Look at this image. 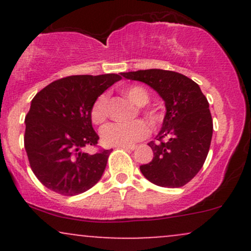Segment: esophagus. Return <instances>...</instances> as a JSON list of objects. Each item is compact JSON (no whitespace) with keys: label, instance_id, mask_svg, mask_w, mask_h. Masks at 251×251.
<instances>
[{"label":"esophagus","instance_id":"34e87169","mask_svg":"<svg viewBox=\"0 0 251 251\" xmlns=\"http://www.w3.org/2000/svg\"><path fill=\"white\" fill-rule=\"evenodd\" d=\"M118 148L124 149V150H129V151H133V150L137 149V146H135V145H120V146H118Z\"/></svg>","mask_w":251,"mask_h":251}]
</instances>
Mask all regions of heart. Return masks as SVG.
<instances>
[{
  "mask_svg": "<svg viewBox=\"0 0 251 251\" xmlns=\"http://www.w3.org/2000/svg\"><path fill=\"white\" fill-rule=\"evenodd\" d=\"M123 94L135 106L146 105L150 100V94L142 86H128L123 89ZM144 117L150 125L155 126L160 122V113L154 107H144L142 109ZM91 120L94 125H101L108 117V99L101 94L96 99L91 107ZM149 135V127L143 120H135L128 124H108L101 128L100 137L106 146L132 145L143 140Z\"/></svg>",
  "mask_w": 251,
  "mask_h": 251,
  "instance_id": "1",
  "label": "heart"
}]
</instances>
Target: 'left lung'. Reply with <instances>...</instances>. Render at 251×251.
I'll list each match as a JSON object with an SVG mask.
<instances>
[{"label":"left lung","instance_id":"left-lung-1","mask_svg":"<svg viewBox=\"0 0 251 251\" xmlns=\"http://www.w3.org/2000/svg\"><path fill=\"white\" fill-rule=\"evenodd\" d=\"M122 75L145 82L165 101L163 127L149 143L153 159L140 171L158 186H184L203 168L211 144L214 125L205 96L194 80L177 72L154 68Z\"/></svg>","mask_w":251,"mask_h":251}]
</instances>
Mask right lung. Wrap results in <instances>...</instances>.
Instances as JSON below:
<instances>
[{"label":"right lung","mask_w":251,"mask_h":251,"mask_svg":"<svg viewBox=\"0 0 251 251\" xmlns=\"http://www.w3.org/2000/svg\"><path fill=\"white\" fill-rule=\"evenodd\" d=\"M120 79L118 74L66 76L33 98L25 119V149L34 175L46 188L75 196L100 180L111 150L83 151L99 140L89 113L97 98Z\"/></svg>","instance_id":"add662e5"}]
</instances>
